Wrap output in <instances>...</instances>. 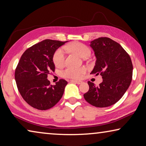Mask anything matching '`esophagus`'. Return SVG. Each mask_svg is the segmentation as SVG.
I'll list each match as a JSON object with an SVG mask.
<instances>
[{"label":"esophagus","mask_w":146,"mask_h":146,"mask_svg":"<svg viewBox=\"0 0 146 146\" xmlns=\"http://www.w3.org/2000/svg\"><path fill=\"white\" fill-rule=\"evenodd\" d=\"M71 82L76 83V84H80V83H82L81 81H78V80H71Z\"/></svg>","instance_id":"34e87169"}]
</instances>
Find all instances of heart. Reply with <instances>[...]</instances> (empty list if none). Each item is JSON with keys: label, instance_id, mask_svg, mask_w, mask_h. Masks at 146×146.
Wrapping results in <instances>:
<instances>
[{"label": "heart", "instance_id": "1", "mask_svg": "<svg viewBox=\"0 0 146 146\" xmlns=\"http://www.w3.org/2000/svg\"><path fill=\"white\" fill-rule=\"evenodd\" d=\"M68 51L77 54L78 56L85 58L88 56L91 50L90 48L80 42H73L64 47ZM65 61V52L62 48H58L54 52L53 56V62L56 67H60L64 64ZM86 71V68L84 67L81 68H71L69 67L65 69L62 71L63 77L74 79H78L82 77V74Z\"/></svg>", "mask_w": 146, "mask_h": 146}]
</instances>
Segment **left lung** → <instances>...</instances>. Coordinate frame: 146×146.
<instances>
[{"mask_svg": "<svg viewBox=\"0 0 146 146\" xmlns=\"http://www.w3.org/2000/svg\"><path fill=\"white\" fill-rule=\"evenodd\" d=\"M96 62L91 74L101 75L103 82L96 86L88 81V92L84 94L85 100L96 107L114 105L121 99L131 84L133 64L128 53L116 41L101 37L91 41Z\"/></svg>", "mask_w": 146, "mask_h": 146, "instance_id": "8db88e82", "label": "left lung"}]
</instances>
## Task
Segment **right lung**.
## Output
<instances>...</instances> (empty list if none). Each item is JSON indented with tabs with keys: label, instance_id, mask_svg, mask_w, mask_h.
I'll use <instances>...</instances> for the list:
<instances>
[{
	"label": "right lung",
	"instance_id": "add662e5",
	"mask_svg": "<svg viewBox=\"0 0 146 146\" xmlns=\"http://www.w3.org/2000/svg\"><path fill=\"white\" fill-rule=\"evenodd\" d=\"M66 41L45 40L25 50L15 71L18 90L32 107L41 110L52 108L60 100L68 82L60 79L51 85L48 74L54 71L52 58Z\"/></svg>",
	"mask_w": 146,
	"mask_h": 146
}]
</instances>
